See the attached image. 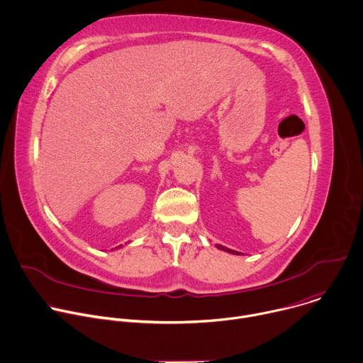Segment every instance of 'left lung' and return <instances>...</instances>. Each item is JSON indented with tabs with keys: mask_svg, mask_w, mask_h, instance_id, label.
Segmentation results:
<instances>
[{
	"mask_svg": "<svg viewBox=\"0 0 363 363\" xmlns=\"http://www.w3.org/2000/svg\"><path fill=\"white\" fill-rule=\"evenodd\" d=\"M220 250H223V251H227V252H231V254H240V252H237V251H234V250H230V248H227V247H223V245H217Z\"/></svg>",
	"mask_w": 363,
	"mask_h": 363,
	"instance_id": "1",
	"label": "left lung"
}]
</instances>
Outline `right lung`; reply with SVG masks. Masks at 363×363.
I'll list each match as a JSON object with an SVG mask.
<instances>
[{
    "instance_id": "add662e5",
    "label": "right lung",
    "mask_w": 363,
    "mask_h": 363,
    "mask_svg": "<svg viewBox=\"0 0 363 363\" xmlns=\"http://www.w3.org/2000/svg\"><path fill=\"white\" fill-rule=\"evenodd\" d=\"M121 247H122V245H119V248H121ZM116 248H118V247H116Z\"/></svg>"
}]
</instances>
